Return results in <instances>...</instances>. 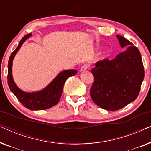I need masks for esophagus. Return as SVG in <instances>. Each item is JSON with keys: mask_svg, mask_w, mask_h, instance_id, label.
<instances>
[{"mask_svg": "<svg viewBox=\"0 0 151 151\" xmlns=\"http://www.w3.org/2000/svg\"><path fill=\"white\" fill-rule=\"evenodd\" d=\"M88 68V65H86V64H84V65H82L81 68H80V71H86V70Z\"/></svg>", "mask_w": 151, "mask_h": 151, "instance_id": "1", "label": "esophagus"}]
</instances>
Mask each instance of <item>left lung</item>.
Here are the masks:
<instances>
[{
	"mask_svg": "<svg viewBox=\"0 0 151 151\" xmlns=\"http://www.w3.org/2000/svg\"><path fill=\"white\" fill-rule=\"evenodd\" d=\"M117 38L122 48L127 49L111 60L97 62L91 70L95 79L91 97L98 106L108 111L119 110L135 100L144 78L139 51L123 36L117 35Z\"/></svg>",
	"mask_w": 151,
	"mask_h": 151,
	"instance_id": "obj_1",
	"label": "left lung"
}]
</instances>
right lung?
<instances>
[{
	"label": "right lung",
	"mask_w": 151,
	"mask_h": 151,
	"mask_svg": "<svg viewBox=\"0 0 151 151\" xmlns=\"http://www.w3.org/2000/svg\"><path fill=\"white\" fill-rule=\"evenodd\" d=\"M31 36L32 34L24 36L21 39L16 49L10 55L8 62L7 82L11 91L24 107L30 110H45L51 108L58 103L66 80L68 78L76 75L78 71L77 70L70 69L60 72L48 86L39 91L27 93L20 89L14 82L12 76V63L14 56L21 47L22 45Z\"/></svg>",
	"instance_id": "add662e5"
}]
</instances>
